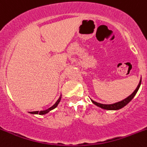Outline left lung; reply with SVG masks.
<instances>
[{"mask_svg": "<svg viewBox=\"0 0 147 147\" xmlns=\"http://www.w3.org/2000/svg\"><path fill=\"white\" fill-rule=\"evenodd\" d=\"M141 83H142V80H140V82H139V83H138V86H137L136 89L134 92H133V94L121 101L115 103V104H112V105H102V104H100V103L96 102V101H93V100H91V101L94 103V105H96V106H98V107L102 108V109H107V110H117V109H121V108L124 107L125 105H127V104H128V103H129L130 101L133 99V98L135 96V95L136 94L137 91H138V88H139L140 86H141Z\"/></svg>", "mask_w": 147, "mask_h": 147, "instance_id": "obj_1", "label": "left lung"}]
</instances>
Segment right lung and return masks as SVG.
Segmentation results:
<instances>
[{
	"mask_svg": "<svg viewBox=\"0 0 147 147\" xmlns=\"http://www.w3.org/2000/svg\"><path fill=\"white\" fill-rule=\"evenodd\" d=\"M61 96L59 97V99L57 100V102L55 103L54 105H53V106L49 108V109H46V110H43V111H40V112H39V111H35V112H30V113H31V114H37V115H45V114L48 113V112H50L51 110H52V109H55V108L57 107V105H58L59 103L60 100H61Z\"/></svg>",
	"mask_w": 147,
	"mask_h": 147,
	"instance_id": "1",
	"label": "right lung"
}]
</instances>
